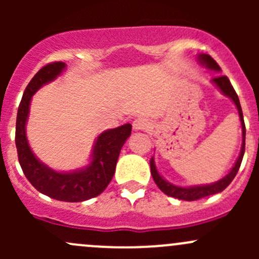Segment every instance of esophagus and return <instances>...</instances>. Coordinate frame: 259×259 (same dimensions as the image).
<instances>
[{
	"instance_id": "1",
	"label": "esophagus",
	"mask_w": 259,
	"mask_h": 259,
	"mask_svg": "<svg viewBox=\"0 0 259 259\" xmlns=\"http://www.w3.org/2000/svg\"><path fill=\"white\" fill-rule=\"evenodd\" d=\"M149 127V121L144 117H138L133 121V129L134 132H142V130H146Z\"/></svg>"
}]
</instances>
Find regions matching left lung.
<instances>
[{
	"mask_svg": "<svg viewBox=\"0 0 259 259\" xmlns=\"http://www.w3.org/2000/svg\"><path fill=\"white\" fill-rule=\"evenodd\" d=\"M198 60H199L200 64L203 66H205L207 69L213 70V71L221 72V67L219 65L214 61L213 59L207 54H200L198 56ZM211 82L217 86V88L221 90V93L223 95L228 96L232 101L234 103V105L237 106V110H238L239 114V120H241L242 124V148L241 153H239L238 159L234 163L233 168L231 169L228 174L226 177H223L222 179H219L218 182H214L211 184H204V185H193V187H179V185L171 184L168 180H165L163 177L159 174L158 169H156L155 161H154V156L150 159V170L151 176H153L154 182L156 183V185L159 187V189L163 193H165L166 195L173 198H178V199L182 200H188V202H192V200H198L200 198L208 197V195L217 194V193H221L228 187L232 183V180L234 179V177L237 176L239 170V166H241L243 155H244V149H245V125H244V119H243V113L241 104H239V99L237 93L234 91L233 86H232L231 81L227 76H217L211 80Z\"/></svg>",
	"mask_w": 259,
	"mask_h": 259,
	"instance_id": "left-lung-1",
	"label": "left lung"
}]
</instances>
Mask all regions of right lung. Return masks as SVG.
<instances>
[{
    "label": "right lung",
    "mask_w": 259,
    "mask_h": 259,
    "mask_svg": "<svg viewBox=\"0 0 259 259\" xmlns=\"http://www.w3.org/2000/svg\"><path fill=\"white\" fill-rule=\"evenodd\" d=\"M65 69V62H52L28 82L18 106L15 142L23 174L38 192L62 202H83L101 194L113 179L120 150L132 134V125L124 124L101 133L94 144L90 163L77 170L56 171L38 160L26 137L31 99L38 89L54 81Z\"/></svg>",
    "instance_id": "right-lung-1"
}]
</instances>
